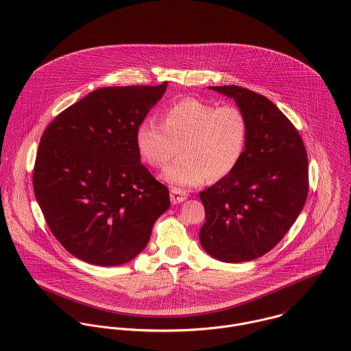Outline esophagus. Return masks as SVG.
<instances>
[{"instance_id": "esophagus-1", "label": "esophagus", "mask_w": 351, "mask_h": 351, "mask_svg": "<svg viewBox=\"0 0 351 351\" xmlns=\"http://www.w3.org/2000/svg\"><path fill=\"white\" fill-rule=\"evenodd\" d=\"M171 202L172 204H179V203H183L186 199H187V194L179 189H172L171 190Z\"/></svg>"}]
</instances>
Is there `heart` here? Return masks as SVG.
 Here are the masks:
<instances>
[{"label":"heart","mask_w":351,"mask_h":351,"mask_svg":"<svg viewBox=\"0 0 351 351\" xmlns=\"http://www.w3.org/2000/svg\"><path fill=\"white\" fill-rule=\"evenodd\" d=\"M249 125L235 105H221L186 98L168 106L162 123L143 121L136 129V147L141 158L161 168L176 155L161 178L176 187L200 186L206 178L219 180L241 162L247 144Z\"/></svg>","instance_id":"b5f03b06"}]
</instances>
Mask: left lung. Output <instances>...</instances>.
Wrapping results in <instances>:
<instances>
[{"label": "left lung", "mask_w": 351, "mask_h": 351, "mask_svg": "<svg viewBox=\"0 0 351 351\" xmlns=\"http://www.w3.org/2000/svg\"><path fill=\"white\" fill-rule=\"evenodd\" d=\"M247 119L245 155L230 175L200 193V245L223 263L256 260L282 239L308 194V160L299 132L267 97L239 86H211Z\"/></svg>", "instance_id": "left-lung-1"}]
</instances>
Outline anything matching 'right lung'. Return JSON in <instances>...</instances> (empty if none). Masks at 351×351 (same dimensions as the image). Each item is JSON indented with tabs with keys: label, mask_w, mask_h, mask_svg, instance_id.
Returning <instances> with one entry per match:
<instances>
[{
	"label": "right lung",
	"mask_w": 351,
	"mask_h": 351,
	"mask_svg": "<svg viewBox=\"0 0 351 351\" xmlns=\"http://www.w3.org/2000/svg\"><path fill=\"white\" fill-rule=\"evenodd\" d=\"M167 86L98 88L62 112L41 136L36 200L55 238L84 263L132 261L169 208L168 189L141 164L136 147L137 126Z\"/></svg>",
	"instance_id": "obj_1"
}]
</instances>
